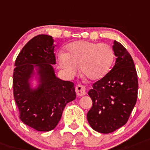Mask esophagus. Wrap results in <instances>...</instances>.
Here are the masks:
<instances>
[{
    "mask_svg": "<svg viewBox=\"0 0 150 150\" xmlns=\"http://www.w3.org/2000/svg\"><path fill=\"white\" fill-rule=\"evenodd\" d=\"M75 91H76V94L79 97L84 96L87 94L86 86L84 85H81V84H79L75 88Z\"/></svg>",
    "mask_w": 150,
    "mask_h": 150,
    "instance_id": "34e87169",
    "label": "esophagus"
}]
</instances>
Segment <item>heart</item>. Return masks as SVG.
<instances>
[{"mask_svg":"<svg viewBox=\"0 0 150 150\" xmlns=\"http://www.w3.org/2000/svg\"><path fill=\"white\" fill-rule=\"evenodd\" d=\"M67 53L60 52L58 60L61 68L69 76L79 72V67L91 80L103 78L114 62V52L110 45L89 41H76L67 46Z\"/></svg>","mask_w":150,"mask_h":150,"instance_id":"b5f03b06","label":"heart"}]
</instances>
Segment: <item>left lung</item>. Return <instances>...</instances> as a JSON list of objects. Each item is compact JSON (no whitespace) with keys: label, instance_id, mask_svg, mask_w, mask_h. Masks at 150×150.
I'll list each match as a JSON object with an SVG mask.
<instances>
[{"label":"left lung","instance_id":"8db88e82","mask_svg":"<svg viewBox=\"0 0 150 150\" xmlns=\"http://www.w3.org/2000/svg\"><path fill=\"white\" fill-rule=\"evenodd\" d=\"M113 50L115 65L88 93L93 104L87 119L92 129L101 133H112L126 124L137 99L138 79L133 59L117 41Z\"/></svg>","mask_w":150,"mask_h":150}]
</instances>
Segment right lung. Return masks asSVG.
Masks as SVG:
<instances>
[{
    "mask_svg": "<svg viewBox=\"0 0 150 150\" xmlns=\"http://www.w3.org/2000/svg\"><path fill=\"white\" fill-rule=\"evenodd\" d=\"M54 40L38 35L23 48L15 61L13 75V98L21 121L38 131H50L57 126L65 105L75 100L74 84L55 75ZM34 66L39 67L41 85L32 90L28 79Z\"/></svg>",
    "mask_w": 150,
    "mask_h": 150,
    "instance_id": "right-lung-1",
    "label": "right lung"
}]
</instances>
